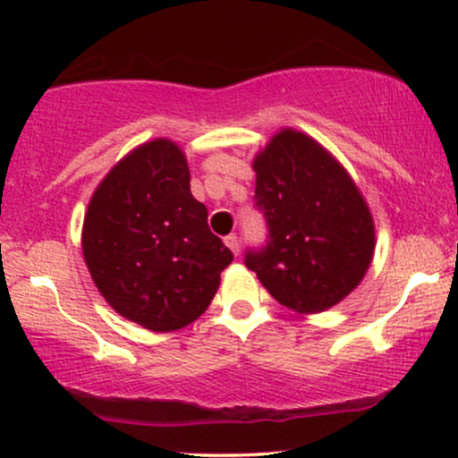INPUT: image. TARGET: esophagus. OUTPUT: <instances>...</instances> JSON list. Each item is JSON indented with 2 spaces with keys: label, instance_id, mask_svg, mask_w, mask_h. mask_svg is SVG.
Returning a JSON list of instances; mask_svg holds the SVG:
<instances>
[{
  "label": "esophagus",
  "instance_id": "1",
  "mask_svg": "<svg viewBox=\"0 0 458 458\" xmlns=\"http://www.w3.org/2000/svg\"><path fill=\"white\" fill-rule=\"evenodd\" d=\"M225 243H227L229 250H231V252H233L235 256L240 254V237H237L235 233H231V235L225 237Z\"/></svg>",
  "mask_w": 458,
  "mask_h": 458
}]
</instances>
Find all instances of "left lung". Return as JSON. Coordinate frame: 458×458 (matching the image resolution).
I'll list each match as a JSON object with an SVG mask.
<instances>
[{
	"mask_svg": "<svg viewBox=\"0 0 458 458\" xmlns=\"http://www.w3.org/2000/svg\"><path fill=\"white\" fill-rule=\"evenodd\" d=\"M254 208L267 242L246 267L279 304L321 312L346 298L373 259L375 229L348 173L298 131L285 129L254 160Z\"/></svg>",
	"mask_w": 458,
	"mask_h": 458,
	"instance_id": "obj_1",
	"label": "left lung"
}]
</instances>
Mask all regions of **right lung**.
Instances as JSON below:
<instances>
[{"label":"right lung","instance_id":"obj_1","mask_svg":"<svg viewBox=\"0 0 458 458\" xmlns=\"http://www.w3.org/2000/svg\"><path fill=\"white\" fill-rule=\"evenodd\" d=\"M83 256L98 290L152 331L185 327L208 309L233 254L190 191V168L168 140L143 143L93 193Z\"/></svg>","mask_w":458,"mask_h":458}]
</instances>
